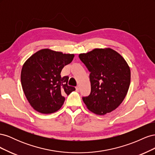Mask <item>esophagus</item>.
<instances>
[{"mask_svg": "<svg viewBox=\"0 0 155 155\" xmlns=\"http://www.w3.org/2000/svg\"><path fill=\"white\" fill-rule=\"evenodd\" d=\"M76 91L79 92V86H77V87H76Z\"/></svg>", "mask_w": 155, "mask_h": 155, "instance_id": "esophagus-1", "label": "esophagus"}]
</instances>
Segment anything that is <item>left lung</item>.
Listing matches in <instances>:
<instances>
[{
  "label": "left lung",
  "instance_id": "left-lung-1",
  "mask_svg": "<svg viewBox=\"0 0 155 155\" xmlns=\"http://www.w3.org/2000/svg\"><path fill=\"white\" fill-rule=\"evenodd\" d=\"M79 58L90 72L91 91L82 97L88 109L99 115L115 110L130 85V71L125 60L110 48H96Z\"/></svg>",
  "mask_w": 155,
  "mask_h": 155
}]
</instances>
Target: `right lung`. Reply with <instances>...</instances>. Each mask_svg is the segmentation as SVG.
I'll return each instance as SVG.
<instances>
[{"mask_svg":"<svg viewBox=\"0 0 155 155\" xmlns=\"http://www.w3.org/2000/svg\"><path fill=\"white\" fill-rule=\"evenodd\" d=\"M74 54L43 49L23 64L21 80L23 91L34 109L42 114H51L63 105L64 95L76 90L68 86V76H61L63 67L72 61Z\"/></svg>","mask_w":155,"mask_h":155,"instance_id":"add662e5","label":"right lung"}]
</instances>
